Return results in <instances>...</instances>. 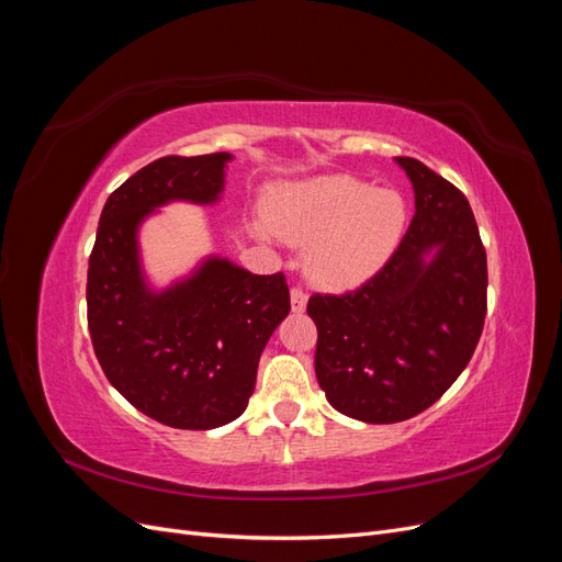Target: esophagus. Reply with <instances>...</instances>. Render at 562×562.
<instances>
[{
    "label": "esophagus",
    "mask_w": 562,
    "mask_h": 562,
    "mask_svg": "<svg viewBox=\"0 0 562 562\" xmlns=\"http://www.w3.org/2000/svg\"><path fill=\"white\" fill-rule=\"evenodd\" d=\"M307 300H310V295L302 285L291 288V307H293V312H302L304 307H307Z\"/></svg>",
    "instance_id": "34e87169"
}]
</instances>
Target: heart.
Wrapping results in <instances>:
<instances>
[{"label": "heart", "mask_w": 562, "mask_h": 562, "mask_svg": "<svg viewBox=\"0 0 562 562\" xmlns=\"http://www.w3.org/2000/svg\"><path fill=\"white\" fill-rule=\"evenodd\" d=\"M271 217L291 241L312 244L316 279L342 285L370 277L389 260L403 236L407 206L396 190L337 176L281 192Z\"/></svg>", "instance_id": "obj_1"}]
</instances>
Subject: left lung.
<instances>
[{"label": "left lung", "instance_id": "obj_1", "mask_svg": "<svg viewBox=\"0 0 562 562\" xmlns=\"http://www.w3.org/2000/svg\"><path fill=\"white\" fill-rule=\"evenodd\" d=\"M415 217L380 271L347 293H314L316 378L328 403L368 424L411 419L462 375L487 312V258L467 196L398 157ZM437 250L431 263L423 252Z\"/></svg>", "mask_w": 562, "mask_h": 562}]
</instances>
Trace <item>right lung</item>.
<instances>
[{
    "mask_svg": "<svg viewBox=\"0 0 562 562\" xmlns=\"http://www.w3.org/2000/svg\"><path fill=\"white\" fill-rule=\"evenodd\" d=\"M229 155L161 157L105 201L89 258L87 316L98 363L131 405L173 429H215L239 417L271 333L291 312L283 271L250 274L209 260L161 295L138 267L135 229L171 199L215 201Z\"/></svg>",
    "mask_w": 562,
    "mask_h": 562,
    "instance_id": "add662e5",
    "label": "right lung"
}]
</instances>
